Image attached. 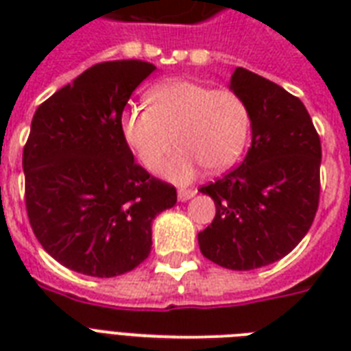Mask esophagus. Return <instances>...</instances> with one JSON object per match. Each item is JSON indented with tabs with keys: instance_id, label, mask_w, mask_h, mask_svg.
Instances as JSON below:
<instances>
[{
	"instance_id": "obj_1",
	"label": "esophagus",
	"mask_w": 351,
	"mask_h": 351,
	"mask_svg": "<svg viewBox=\"0 0 351 351\" xmlns=\"http://www.w3.org/2000/svg\"><path fill=\"white\" fill-rule=\"evenodd\" d=\"M195 195H197L195 189H186V187H180V189H178V200H180V202H186V200L193 198Z\"/></svg>"
}]
</instances>
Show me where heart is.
Here are the masks:
<instances>
[{
	"label": "heart",
	"mask_w": 351,
	"mask_h": 351,
	"mask_svg": "<svg viewBox=\"0 0 351 351\" xmlns=\"http://www.w3.org/2000/svg\"><path fill=\"white\" fill-rule=\"evenodd\" d=\"M149 107H131L121 117V134L138 162L164 175L189 182L200 167L228 169L242 156L251 134V112L244 98L231 89L175 80L151 89Z\"/></svg>",
	"instance_id": "obj_1"
}]
</instances>
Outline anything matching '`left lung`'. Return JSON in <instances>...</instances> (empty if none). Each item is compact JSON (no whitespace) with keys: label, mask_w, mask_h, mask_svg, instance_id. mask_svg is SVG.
Wrapping results in <instances>:
<instances>
[{"label":"left lung","mask_w":351,"mask_h":351,"mask_svg":"<svg viewBox=\"0 0 351 351\" xmlns=\"http://www.w3.org/2000/svg\"><path fill=\"white\" fill-rule=\"evenodd\" d=\"M231 89L251 112L242 164L200 191L217 206L198 233L206 258L247 271L282 258L310 231L321 197V138L304 104L280 85L237 67Z\"/></svg>","instance_id":"1"}]
</instances>
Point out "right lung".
Segmentation results:
<instances>
[{
    "mask_svg": "<svg viewBox=\"0 0 351 351\" xmlns=\"http://www.w3.org/2000/svg\"><path fill=\"white\" fill-rule=\"evenodd\" d=\"M138 60L96 63L41 104L23 147L25 208L43 250L73 271L109 278L151 253L154 217L176 189L134 162L121 134Z\"/></svg>",
    "mask_w": 351,
    "mask_h": 351,
    "instance_id": "obj_1",
    "label": "right lung"
}]
</instances>
